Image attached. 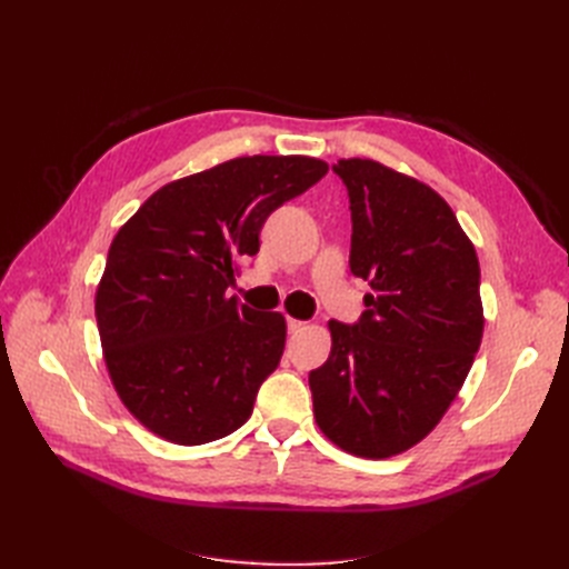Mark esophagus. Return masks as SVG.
I'll return each instance as SVG.
<instances>
[{
  "instance_id": "obj_1",
  "label": "esophagus",
  "mask_w": 569,
  "mask_h": 569,
  "mask_svg": "<svg viewBox=\"0 0 569 569\" xmlns=\"http://www.w3.org/2000/svg\"><path fill=\"white\" fill-rule=\"evenodd\" d=\"M306 327V322L303 320H297V318H287V330L295 335V332H301Z\"/></svg>"
}]
</instances>
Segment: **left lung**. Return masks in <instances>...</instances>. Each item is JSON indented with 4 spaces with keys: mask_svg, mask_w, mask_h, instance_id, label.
I'll list each match as a JSON object with an SVG mask.
<instances>
[{
    "mask_svg": "<svg viewBox=\"0 0 569 569\" xmlns=\"http://www.w3.org/2000/svg\"><path fill=\"white\" fill-rule=\"evenodd\" d=\"M332 170L351 203L349 266L372 291L356 325L330 320V358L308 385L322 435L380 460L432 432L472 368L485 332L479 261L432 187L370 159Z\"/></svg>",
    "mask_w": 569,
    "mask_h": 569,
    "instance_id": "8db88e82",
    "label": "left lung"
}]
</instances>
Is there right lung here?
<instances>
[{"label":"right lung","instance_id":"1","mask_svg":"<svg viewBox=\"0 0 569 569\" xmlns=\"http://www.w3.org/2000/svg\"><path fill=\"white\" fill-rule=\"evenodd\" d=\"M325 173L311 157H239L163 184L118 230L94 313L111 382L149 432L199 446L249 420L287 322L226 291L266 218Z\"/></svg>","mask_w":569,"mask_h":569}]
</instances>
